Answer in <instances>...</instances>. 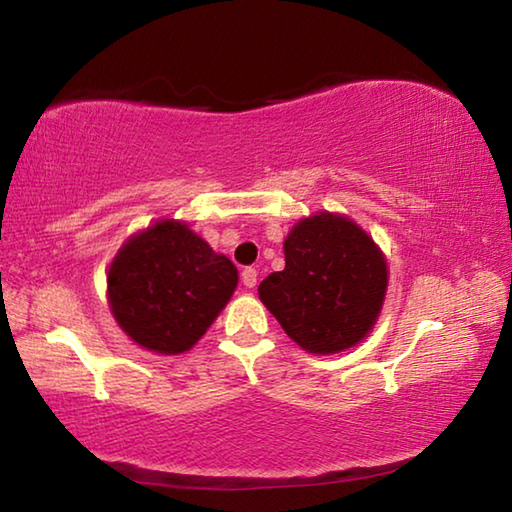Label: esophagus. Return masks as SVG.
I'll use <instances>...</instances> for the list:
<instances>
[{
	"instance_id": "34e87169",
	"label": "esophagus",
	"mask_w": 512,
	"mask_h": 512,
	"mask_svg": "<svg viewBox=\"0 0 512 512\" xmlns=\"http://www.w3.org/2000/svg\"><path fill=\"white\" fill-rule=\"evenodd\" d=\"M241 282H244L246 289H255L257 287V271L253 266H246L244 271H241Z\"/></svg>"
}]
</instances>
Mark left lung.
<instances>
[{"label":"left lung","instance_id":"left-lung-1","mask_svg":"<svg viewBox=\"0 0 512 512\" xmlns=\"http://www.w3.org/2000/svg\"><path fill=\"white\" fill-rule=\"evenodd\" d=\"M388 264L350 216L316 212L284 239V271L259 284V300L309 354H339L372 332L384 307Z\"/></svg>","mask_w":512,"mask_h":512}]
</instances>
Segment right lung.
Wrapping results in <instances>:
<instances>
[{"instance_id":"right-lung-1","label":"right lung","mask_w":512,"mask_h":512,"mask_svg":"<svg viewBox=\"0 0 512 512\" xmlns=\"http://www.w3.org/2000/svg\"><path fill=\"white\" fill-rule=\"evenodd\" d=\"M237 282V266L185 221L160 219L117 250L108 268V305L128 339L171 357L201 341Z\"/></svg>"}]
</instances>
